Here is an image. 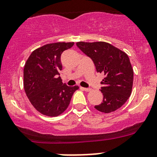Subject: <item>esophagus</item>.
<instances>
[{
    "instance_id": "esophagus-1",
    "label": "esophagus",
    "mask_w": 157,
    "mask_h": 157,
    "mask_svg": "<svg viewBox=\"0 0 157 157\" xmlns=\"http://www.w3.org/2000/svg\"><path fill=\"white\" fill-rule=\"evenodd\" d=\"M81 89H82V90L86 91V92H89V91L92 90V89H90V88H83V87H81Z\"/></svg>"
}]
</instances>
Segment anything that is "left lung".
<instances>
[{
    "label": "left lung",
    "instance_id": "obj_1",
    "mask_svg": "<svg viewBox=\"0 0 157 157\" xmlns=\"http://www.w3.org/2000/svg\"><path fill=\"white\" fill-rule=\"evenodd\" d=\"M76 45L92 59L97 72L105 75L100 89L103 95L102 102L95 108L109 113L122 107L130 96L133 82V70L128 55L103 41H79Z\"/></svg>",
    "mask_w": 157,
    "mask_h": 157
}]
</instances>
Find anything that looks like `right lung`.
Returning a JSON list of instances; mask_svg holds the SVG:
<instances>
[{
  "mask_svg": "<svg viewBox=\"0 0 157 157\" xmlns=\"http://www.w3.org/2000/svg\"><path fill=\"white\" fill-rule=\"evenodd\" d=\"M74 42L48 44L35 50L24 68V88L32 105L41 114L57 116L70 103L78 87L62 83L61 55L71 48Z\"/></svg>",
  "mask_w": 157,
  "mask_h": 157,
  "instance_id": "1",
  "label": "right lung"
}]
</instances>
